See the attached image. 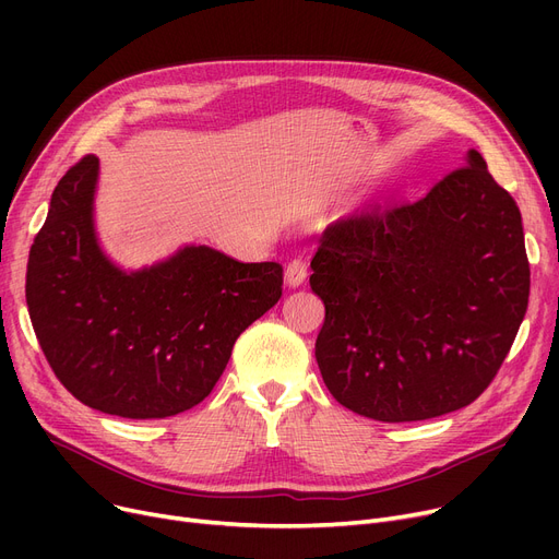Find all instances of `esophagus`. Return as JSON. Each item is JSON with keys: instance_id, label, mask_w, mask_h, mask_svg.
<instances>
[{"instance_id": "obj_1", "label": "esophagus", "mask_w": 559, "mask_h": 559, "mask_svg": "<svg viewBox=\"0 0 559 559\" xmlns=\"http://www.w3.org/2000/svg\"><path fill=\"white\" fill-rule=\"evenodd\" d=\"M306 276H308V264H306L304 258H295V260L287 262L285 281H287L289 287H299L306 281Z\"/></svg>"}]
</instances>
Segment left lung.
I'll list each match as a JSON object with an SVG mask.
<instances>
[{
	"label": "left lung",
	"mask_w": 559,
	"mask_h": 559,
	"mask_svg": "<svg viewBox=\"0 0 559 559\" xmlns=\"http://www.w3.org/2000/svg\"><path fill=\"white\" fill-rule=\"evenodd\" d=\"M310 267L326 308L321 378L337 403L388 424L474 403L531 297L519 205L478 152L417 201L333 222Z\"/></svg>",
	"instance_id": "left-lung-1"
}]
</instances>
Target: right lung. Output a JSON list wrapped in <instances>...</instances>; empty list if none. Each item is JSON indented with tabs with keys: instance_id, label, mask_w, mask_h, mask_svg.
<instances>
[{
	"instance_id": "1",
	"label": "right lung",
	"mask_w": 559,
	"mask_h": 559,
	"mask_svg": "<svg viewBox=\"0 0 559 559\" xmlns=\"http://www.w3.org/2000/svg\"><path fill=\"white\" fill-rule=\"evenodd\" d=\"M99 158L74 163L28 251L26 306L43 354L83 405L124 419L194 407L224 373L235 340L283 295L278 262L188 247L124 274L93 230Z\"/></svg>"
}]
</instances>
